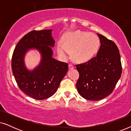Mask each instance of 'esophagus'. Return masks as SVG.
Returning <instances> with one entry per match:
<instances>
[{"label": "esophagus", "mask_w": 131, "mask_h": 131, "mask_svg": "<svg viewBox=\"0 0 131 131\" xmlns=\"http://www.w3.org/2000/svg\"><path fill=\"white\" fill-rule=\"evenodd\" d=\"M69 70H73V69H74V66H73V65H71V64H69Z\"/></svg>", "instance_id": "obj_1"}]
</instances>
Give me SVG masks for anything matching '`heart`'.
<instances>
[{"instance_id": "heart-1", "label": "heart", "mask_w": 131, "mask_h": 131, "mask_svg": "<svg viewBox=\"0 0 131 131\" xmlns=\"http://www.w3.org/2000/svg\"><path fill=\"white\" fill-rule=\"evenodd\" d=\"M100 45V39L96 35L76 31L64 36L62 43L57 45V51L63 60L69 59L70 53H72L75 61L83 63L91 60L97 53Z\"/></svg>"}]
</instances>
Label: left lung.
<instances>
[{
  "label": "left lung",
  "mask_w": 131,
  "mask_h": 131,
  "mask_svg": "<svg viewBox=\"0 0 131 131\" xmlns=\"http://www.w3.org/2000/svg\"><path fill=\"white\" fill-rule=\"evenodd\" d=\"M101 46L96 56L76 65L79 78L76 88L82 97L97 101L113 92L121 78L122 64L117 46L112 40L97 34Z\"/></svg>",
  "instance_id": "obj_1"
}]
</instances>
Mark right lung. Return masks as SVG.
Masks as SVG:
<instances>
[{
    "mask_svg": "<svg viewBox=\"0 0 131 131\" xmlns=\"http://www.w3.org/2000/svg\"><path fill=\"white\" fill-rule=\"evenodd\" d=\"M52 30L31 31L19 41L14 51L12 69L19 89L36 100H42L52 96L68 71V64L53 58L55 40ZM31 50L38 51L41 61L33 70L25 64L26 53Z\"/></svg>",
    "mask_w": 131,
    "mask_h": 131,
    "instance_id": "obj_1",
    "label": "right lung"
}]
</instances>
